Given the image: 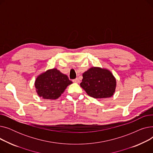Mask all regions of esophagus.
<instances>
[{"label":"esophagus","mask_w":153,"mask_h":153,"mask_svg":"<svg viewBox=\"0 0 153 153\" xmlns=\"http://www.w3.org/2000/svg\"><path fill=\"white\" fill-rule=\"evenodd\" d=\"M72 81H73L74 82H76V83H79L80 82V80L79 79V78H76L75 79L72 80Z\"/></svg>","instance_id":"obj_1"}]
</instances>
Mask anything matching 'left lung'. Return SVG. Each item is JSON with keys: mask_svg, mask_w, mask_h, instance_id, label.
<instances>
[{"mask_svg": "<svg viewBox=\"0 0 153 153\" xmlns=\"http://www.w3.org/2000/svg\"><path fill=\"white\" fill-rule=\"evenodd\" d=\"M82 76L80 85L91 97L106 99L114 95L116 80L108 70L94 67L85 72Z\"/></svg>", "mask_w": 153, "mask_h": 153, "instance_id": "8db88e82", "label": "left lung"}]
</instances>
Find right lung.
Wrapping results in <instances>:
<instances>
[{"label": "right lung", "mask_w": 153, "mask_h": 153, "mask_svg": "<svg viewBox=\"0 0 153 153\" xmlns=\"http://www.w3.org/2000/svg\"><path fill=\"white\" fill-rule=\"evenodd\" d=\"M72 83L66 75L58 69H52L39 75L36 79L35 85L39 97L54 100L59 97Z\"/></svg>", "instance_id": "1"}]
</instances>
